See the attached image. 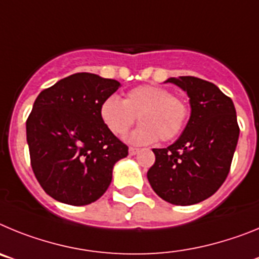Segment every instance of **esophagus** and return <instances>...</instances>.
<instances>
[{
	"mask_svg": "<svg viewBox=\"0 0 259 259\" xmlns=\"http://www.w3.org/2000/svg\"><path fill=\"white\" fill-rule=\"evenodd\" d=\"M128 152H130V154L131 155H135L140 152V149H137V148H130V149H128Z\"/></svg>",
	"mask_w": 259,
	"mask_h": 259,
	"instance_id": "esophagus-1",
	"label": "esophagus"
}]
</instances>
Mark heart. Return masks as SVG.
Returning <instances> with one entry per match:
<instances>
[{
  "label": "heart",
  "instance_id": "b5f03b06",
  "mask_svg": "<svg viewBox=\"0 0 259 259\" xmlns=\"http://www.w3.org/2000/svg\"><path fill=\"white\" fill-rule=\"evenodd\" d=\"M100 116L111 134L120 136L134 125L136 116L143 124L128 140L134 144L154 143L158 137L168 141L179 134L188 118L182 98L155 85H140L125 93L123 101L109 96L100 106Z\"/></svg>",
  "mask_w": 259,
  "mask_h": 259
}]
</instances>
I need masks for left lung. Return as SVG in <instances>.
<instances>
[{
    "mask_svg": "<svg viewBox=\"0 0 259 259\" xmlns=\"http://www.w3.org/2000/svg\"><path fill=\"white\" fill-rule=\"evenodd\" d=\"M187 92L191 118L172 145L153 149L155 162L146 176L153 191L172 205H194L221 188L239 140L232 100L215 84L194 76L170 77Z\"/></svg>",
    "mask_w": 259,
    "mask_h": 259,
    "instance_id": "1",
    "label": "left lung"
}]
</instances>
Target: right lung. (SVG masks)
I'll list each match as a JSON object with an SVG mask.
<instances>
[{
    "mask_svg": "<svg viewBox=\"0 0 259 259\" xmlns=\"http://www.w3.org/2000/svg\"><path fill=\"white\" fill-rule=\"evenodd\" d=\"M120 83L77 72L44 89L27 119V143L36 179L50 197L84 206L109 188L113 167L128 146L100 116L102 101Z\"/></svg>",
    "mask_w": 259,
    "mask_h": 259,
    "instance_id": "1",
    "label": "right lung"
}]
</instances>
